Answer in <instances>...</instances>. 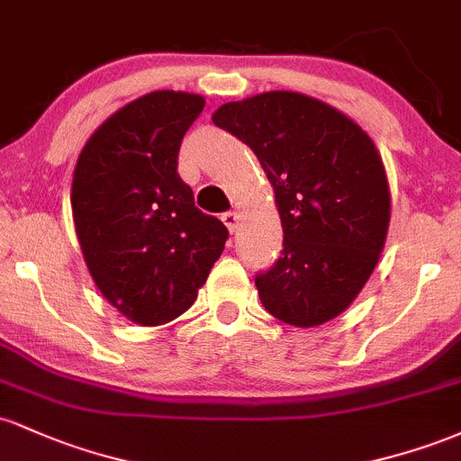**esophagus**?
<instances>
[{
    "label": "esophagus",
    "instance_id": "1",
    "mask_svg": "<svg viewBox=\"0 0 461 461\" xmlns=\"http://www.w3.org/2000/svg\"><path fill=\"white\" fill-rule=\"evenodd\" d=\"M223 223L227 227V231H230V234H234L238 223H240V212H236V210H231V212H225L223 214Z\"/></svg>",
    "mask_w": 461,
    "mask_h": 461
}]
</instances>
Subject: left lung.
I'll list each match as a JSON object with an SVG mask.
<instances>
[{
  "instance_id": "8db88e82",
  "label": "left lung",
  "mask_w": 461,
  "mask_h": 461,
  "mask_svg": "<svg viewBox=\"0 0 461 461\" xmlns=\"http://www.w3.org/2000/svg\"><path fill=\"white\" fill-rule=\"evenodd\" d=\"M212 121L256 153L282 219V258L256 277L262 305L303 330L336 319L388 236L390 186L373 139L333 105L290 91L223 104Z\"/></svg>"
}]
</instances>
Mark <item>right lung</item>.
Returning <instances> with one entry per match:
<instances>
[{
	"mask_svg": "<svg viewBox=\"0 0 461 461\" xmlns=\"http://www.w3.org/2000/svg\"><path fill=\"white\" fill-rule=\"evenodd\" d=\"M201 95L153 91L93 131L73 171V225L104 299L125 319L156 327L197 299L225 249L227 227L194 205L177 176L184 134Z\"/></svg>",
	"mask_w": 461,
	"mask_h": 461,
	"instance_id": "add662e5",
	"label": "right lung"
}]
</instances>
